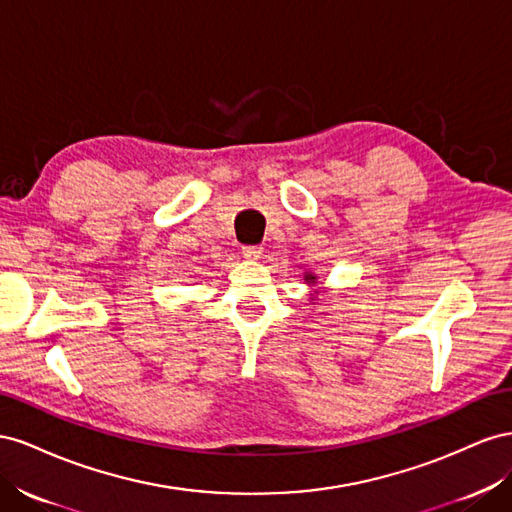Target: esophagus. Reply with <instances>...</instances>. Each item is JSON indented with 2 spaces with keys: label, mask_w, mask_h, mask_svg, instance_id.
<instances>
[{
  "label": "esophagus",
  "mask_w": 512,
  "mask_h": 512,
  "mask_svg": "<svg viewBox=\"0 0 512 512\" xmlns=\"http://www.w3.org/2000/svg\"><path fill=\"white\" fill-rule=\"evenodd\" d=\"M261 253H264V248L257 246V244L242 246V255H244L246 259H251V261H257V259L261 257Z\"/></svg>",
  "instance_id": "1"
}]
</instances>
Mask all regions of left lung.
I'll list each match as a JSON object with an SVG mask.
<instances>
[{
  "mask_svg": "<svg viewBox=\"0 0 512 512\" xmlns=\"http://www.w3.org/2000/svg\"><path fill=\"white\" fill-rule=\"evenodd\" d=\"M304 281H306V283H309V285H315V281H317V276H315V274H306V276H304ZM315 294H317V291H315Z\"/></svg>",
  "mask_w": 512,
  "mask_h": 512,
  "instance_id": "8db88e82",
  "label": "left lung"
}]
</instances>
